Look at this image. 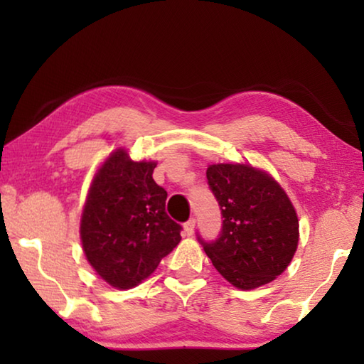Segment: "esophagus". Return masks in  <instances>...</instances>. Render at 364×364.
Returning <instances> with one entry per match:
<instances>
[{
  "label": "esophagus",
  "instance_id": "obj_1",
  "mask_svg": "<svg viewBox=\"0 0 364 364\" xmlns=\"http://www.w3.org/2000/svg\"><path fill=\"white\" fill-rule=\"evenodd\" d=\"M194 228H196V220L189 218L186 223H184V234H186V236H193Z\"/></svg>",
  "mask_w": 364,
  "mask_h": 364
}]
</instances>
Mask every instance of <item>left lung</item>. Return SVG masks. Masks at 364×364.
<instances>
[{
  "label": "left lung",
  "mask_w": 364,
  "mask_h": 364,
  "mask_svg": "<svg viewBox=\"0 0 364 364\" xmlns=\"http://www.w3.org/2000/svg\"><path fill=\"white\" fill-rule=\"evenodd\" d=\"M208 188L221 210L213 241L197 232L213 267L239 289H255L279 276L299 244V220L287 194L268 173L250 165L207 168Z\"/></svg>",
  "instance_id": "1"
}]
</instances>
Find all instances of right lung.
Wrapping results in <instances>:
<instances>
[{
    "label": "right lung",
    "mask_w": 364,
    "mask_h": 364,
    "mask_svg": "<svg viewBox=\"0 0 364 364\" xmlns=\"http://www.w3.org/2000/svg\"><path fill=\"white\" fill-rule=\"evenodd\" d=\"M154 168L117 149L86 199L80 225L85 255L117 289L139 284L181 241L183 228L165 212L167 191L154 181Z\"/></svg>",
    "instance_id": "add662e5"
}]
</instances>
